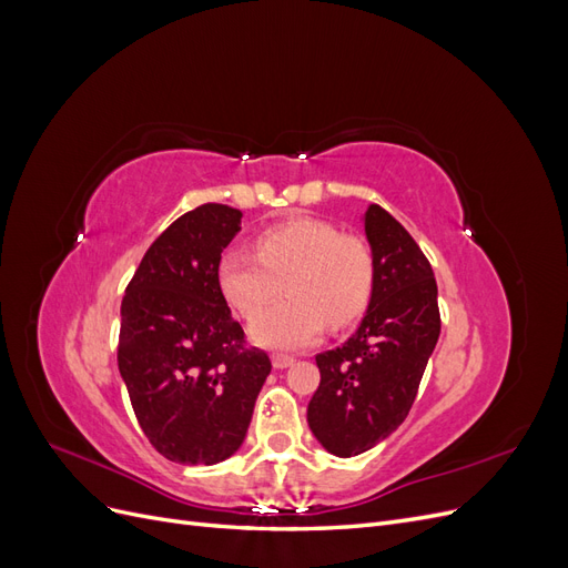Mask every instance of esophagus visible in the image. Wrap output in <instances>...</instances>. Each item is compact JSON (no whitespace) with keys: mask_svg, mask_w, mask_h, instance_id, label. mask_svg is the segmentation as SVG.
<instances>
[{"mask_svg":"<svg viewBox=\"0 0 568 568\" xmlns=\"http://www.w3.org/2000/svg\"><path fill=\"white\" fill-rule=\"evenodd\" d=\"M272 365L277 369H284L288 365H294V355H286V353H274L272 355Z\"/></svg>","mask_w":568,"mask_h":568,"instance_id":"1","label":"esophagus"}]
</instances>
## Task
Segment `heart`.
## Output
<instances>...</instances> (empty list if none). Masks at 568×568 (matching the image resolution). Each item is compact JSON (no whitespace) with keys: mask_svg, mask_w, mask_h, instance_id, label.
Masks as SVG:
<instances>
[{"mask_svg":"<svg viewBox=\"0 0 568 568\" xmlns=\"http://www.w3.org/2000/svg\"><path fill=\"white\" fill-rule=\"evenodd\" d=\"M290 296L256 313L281 293ZM222 296L242 317H258L251 336L267 348H301L324 322L334 329L363 315L374 284V255L359 236L320 217H291L255 239V253L232 248L220 257Z\"/></svg>","mask_w":568,"mask_h":568,"instance_id":"1","label":"heart"}]
</instances>
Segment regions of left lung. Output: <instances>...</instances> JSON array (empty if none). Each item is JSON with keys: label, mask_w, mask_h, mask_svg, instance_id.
Masks as SVG:
<instances>
[{"label": "left lung", "mask_w": 568, "mask_h": 568, "mask_svg": "<svg viewBox=\"0 0 568 568\" xmlns=\"http://www.w3.org/2000/svg\"><path fill=\"white\" fill-rule=\"evenodd\" d=\"M365 232L374 255L367 315L343 346L320 353V386L307 424L326 450L353 457L398 428L417 398L440 334L432 263L382 205H369Z\"/></svg>", "instance_id": "1"}]
</instances>
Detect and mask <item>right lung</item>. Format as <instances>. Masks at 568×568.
Segmentation results:
<instances>
[{
	"label": "right lung",
	"instance_id": "right-lung-1",
	"mask_svg": "<svg viewBox=\"0 0 568 568\" xmlns=\"http://www.w3.org/2000/svg\"><path fill=\"white\" fill-rule=\"evenodd\" d=\"M242 213L203 203L159 234L120 305L118 369L144 436L165 459L215 464L244 443L272 363L246 346L217 284Z\"/></svg>",
	"mask_w": 568,
	"mask_h": 568
}]
</instances>
